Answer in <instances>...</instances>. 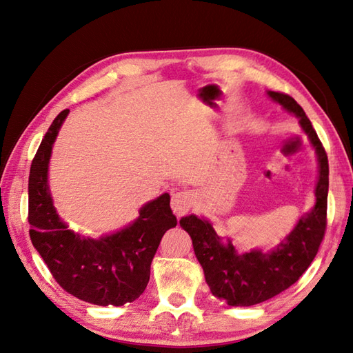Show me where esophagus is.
Segmentation results:
<instances>
[{
  "label": "esophagus",
  "instance_id": "obj_1",
  "mask_svg": "<svg viewBox=\"0 0 353 353\" xmlns=\"http://www.w3.org/2000/svg\"><path fill=\"white\" fill-rule=\"evenodd\" d=\"M194 203V194L192 192H176L172 194L170 208L175 212L176 217H181L190 211Z\"/></svg>",
  "mask_w": 353,
  "mask_h": 353
}]
</instances>
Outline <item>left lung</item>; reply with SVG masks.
I'll return each mask as SVG.
<instances>
[{
    "instance_id": "1",
    "label": "left lung",
    "mask_w": 353,
    "mask_h": 353,
    "mask_svg": "<svg viewBox=\"0 0 353 353\" xmlns=\"http://www.w3.org/2000/svg\"><path fill=\"white\" fill-rule=\"evenodd\" d=\"M266 94L299 119L301 128L314 148L319 174L314 188L316 202L313 208L303 214L295 228L270 252L254 248L238 253L230 238L223 241L206 219L190 214L179 220V225L192 238L194 254L202 266L212 295L225 299L234 307L263 303L294 285L313 262L326 229L330 185L326 152L304 109L294 99L276 91H266Z\"/></svg>"
}]
</instances>
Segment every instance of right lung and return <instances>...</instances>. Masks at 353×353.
I'll use <instances>...</instances> for the list:
<instances>
[{"label": "right lung", "mask_w": 353, "mask_h": 353, "mask_svg": "<svg viewBox=\"0 0 353 353\" xmlns=\"http://www.w3.org/2000/svg\"><path fill=\"white\" fill-rule=\"evenodd\" d=\"M63 110L40 143L30 169L28 221L34 248L68 294L96 305H124L142 295L165 232L176 226L170 196L145 203L139 217L114 234L90 238L68 229L54 206L48 175L52 148L68 115Z\"/></svg>", "instance_id": "obj_1"}]
</instances>
